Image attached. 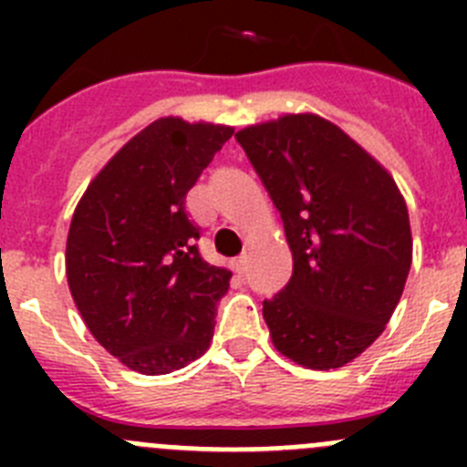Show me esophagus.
<instances>
[{
	"mask_svg": "<svg viewBox=\"0 0 467 467\" xmlns=\"http://www.w3.org/2000/svg\"><path fill=\"white\" fill-rule=\"evenodd\" d=\"M236 271H238V274H245V271H247V254H241V257L236 259Z\"/></svg>",
	"mask_w": 467,
	"mask_h": 467,
	"instance_id": "obj_1",
	"label": "esophagus"
}]
</instances>
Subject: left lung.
<instances>
[{"instance_id":"obj_1","label":"left lung","mask_w":467,"mask_h":467,"mask_svg":"<svg viewBox=\"0 0 467 467\" xmlns=\"http://www.w3.org/2000/svg\"><path fill=\"white\" fill-rule=\"evenodd\" d=\"M236 140L295 262L290 283L264 299L274 346L308 369L344 367L386 329L410 275L402 193L374 156L316 114L247 126Z\"/></svg>"}]
</instances>
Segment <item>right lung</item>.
I'll list each match as a JSON object with an SVG mask.
<instances>
[{"label": "right lung", "instance_id": "right-lung-1", "mask_svg": "<svg viewBox=\"0 0 467 467\" xmlns=\"http://www.w3.org/2000/svg\"><path fill=\"white\" fill-rule=\"evenodd\" d=\"M231 135V126L159 119L111 156L74 210L69 292L98 344L133 372L182 369L213 339L231 271L201 257L184 201Z\"/></svg>", "mask_w": 467, "mask_h": 467}]
</instances>
